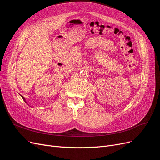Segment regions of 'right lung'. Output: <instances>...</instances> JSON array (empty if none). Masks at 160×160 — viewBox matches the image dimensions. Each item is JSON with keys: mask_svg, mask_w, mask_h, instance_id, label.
<instances>
[{"mask_svg": "<svg viewBox=\"0 0 160 160\" xmlns=\"http://www.w3.org/2000/svg\"><path fill=\"white\" fill-rule=\"evenodd\" d=\"M22 99H24V98H22ZM24 100H25V99H24Z\"/></svg>", "mask_w": 160, "mask_h": 160, "instance_id": "right-lung-1", "label": "right lung"}]
</instances>
